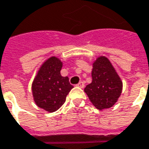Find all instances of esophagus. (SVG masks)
<instances>
[{
	"mask_svg": "<svg viewBox=\"0 0 149 149\" xmlns=\"http://www.w3.org/2000/svg\"><path fill=\"white\" fill-rule=\"evenodd\" d=\"M77 86L78 87H79V88H82V89H83L84 87V83L83 81H80V82L77 84Z\"/></svg>",
	"mask_w": 149,
	"mask_h": 149,
	"instance_id": "1",
	"label": "esophagus"
}]
</instances>
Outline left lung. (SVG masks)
<instances>
[{"mask_svg": "<svg viewBox=\"0 0 149 149\" xmlns=\"http://www.w3.org/2000/svg\"><path fill=\"white\" fill-rule=\"evenodd\" d=\"M91 75L92 82L84 88L90 102L100 110L111 108L121 95L123 82L109 60L98 57L93 63Z\"/></svg>", "mask_w": 149, "mask_h": 149, "instance_id": "8db88e82", "label": "left lung"}]
</instances>
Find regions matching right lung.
<instances>
[{"mask_svg": "<svg viewBox=\"0 0 149 149\" xmlns=\"http://www.w3.org/2000/svg\"><path fill=\"white\" fill-rule=\"evenodd\" d=\"M62 66L59 58L49 57L40 67L32 82V95L36 104L49 113L58 110L64 104L66 96L74 88L69 78L60 74Z\"/></svg>", "mask_w": 149, "mask_h": 149, "instance_id": "obj_1", "label": "right lung"}]
</instances>
